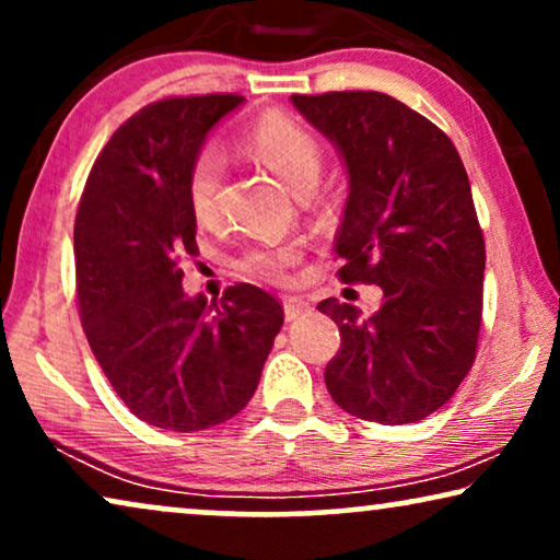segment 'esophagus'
I'll use <instances>...</instances> for the list:
<instances>
[{"instance_id":"34e87169","label":"esophagus","mask_w":560,"mask_h":560,"mask_svg":"<svg viewBox=\"0 0 560 560\" xmlns=\"http://www.w3.org/2000/svg\"><path fill=\"white\" fill-rule=\"evenodd\" d=\"M282 308H285L288 320H298V318L308 316V313L313 311L311 303L303 301V298H285V301H282Z\"/></svg>"}]
</instances>
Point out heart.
<instances>
[{
    "label": "heart",
    "mask_w": 560,
    "mask_h": 560,
    "mask_svg": "<svg viewBox=\"0 0 560 560\" xmlns=\"http://www.w3.org/2000/svg\"><path fill=\"white\" fill-rule=\"evenodd\" d=\"M249 150L285 183L295 194H311L316 188L324 150L318 137L288 114H267L247 137ZM221 178L224 160L213 148H206L194 158L188 167V206L198 224H211L219 213ZM298 249L290 247H257L242 257V267L257 278L285 280L288 270L295 265Z\"/></svg>",
    "instance_id": "heart-1"
}]
</instances>
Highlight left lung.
<instances>
[{
	"instance_id": "1",
	"label": "left lung",
	"mask_w": 560,
	"mask_h": 560,
	"mask_svg": "<svg viewBox=\"0 0 560 560\" xmlns=\"http://www.w3.org/2000/svg\"><path fill=\"white\" fill-rule=\"evenodd\" d=\"M290 98L349 173L339 278L385 293L366 318L336 298L318 303L341 334L328 395L362 420L418 423L451 400L477 357L487 257L464 163L433 121L380 91Z\"/></svg>"
}]
</instances>
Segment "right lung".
<instances>
[{"instance_id":"right-lung-1","label":"right lung","mask_w":560,"mask_h":560,"mask_svg":"<svg viewBox=\"0 0 560 560\" xmlns=\"http://www.w3.org/2000/svg\"><path fill=\"white\" fill-rule=\"evenodd\" d=\"M244 102L175 96L129 117L98 152L73 226L75 293L89 347L121 402L165 431H203L244 410L282 328V305L249 282L188 298L196 257L188 167Z\"/></svg>"}]
</instances>
